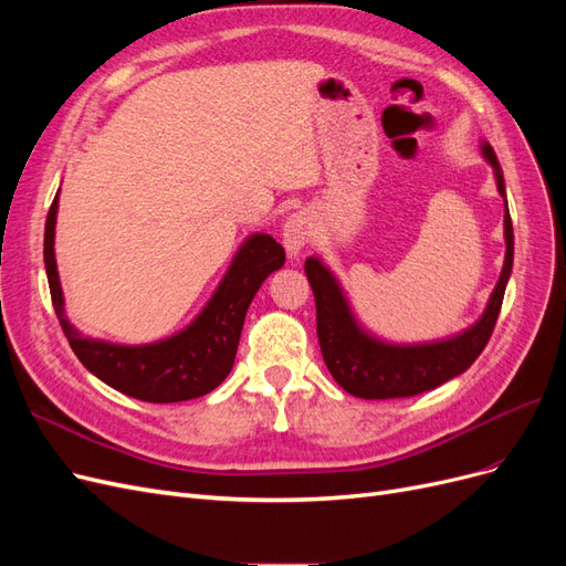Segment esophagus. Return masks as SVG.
<instances>
[{"label":"esophagus","mask_w":566,"mask_h":566,"mask_svg":"<svg viewBox=\"0 0 566 566\" xmlns=\"http://www.w3.org/2000/svg\"><path fill=\"white\" fill-rule=\"evenodd\" d=\"M314 235V221L306 212L290 214L283 224V245L290 256H300L304 245L312 241Z\"/></svg>","instance_id":"1"}]
</instances>
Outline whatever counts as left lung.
I'll use <instances>...</instances> for the list:
<instances>
[{
    "label": "left lung",
    "instance_id": "8db88e82",
    "mask_svg": "<svg viewBox=\"0 0 566 566\" xmlns=\"http://www.w3.org/2000/svg\"><path fill=\"white\" fill-rule=\"evenodd\" d=\"M482 156L493 167L495 186H499V193L505 200L507 196L503 169L486 142L482 144ZM503 229L505 262L484 314L468 331L447 339L420 342V345H391V342H385L361 328L335 273L318 256H310L304 262V271L316 300L318 345L323 361L328 366L335 382L358 399H403L434 389L455 378V375L465 373L474 364V358L484 352L495 328V321H499L503 306L505 285L512 273L515 235H512L507 200Z\"/></svg>",
    "mask_w": 566,
    "mask_h": 566
}]
</instances>
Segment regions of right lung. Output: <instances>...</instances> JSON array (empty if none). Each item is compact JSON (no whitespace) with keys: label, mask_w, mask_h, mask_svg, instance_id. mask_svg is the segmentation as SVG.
<instances>
[{"label":"right lung","mask_w":566,"mask_h":566,"mask_svg":"<svg viewBox=\"0 0 566 566\" xmlns=\"http://www.w3.org/2000/svg\"><path fill=\"white\" fill-rule=\"evenodd\" d=\"M59 193L44 227V266L61 328L82 366L108 387L139 401L175 403L198 399L227 380L248 306L269 273L285 264V250L269 233H252L238 248L229 271L202 312L172 337L150 345H115L82 335L65 316L54 235Z\"/></svg>","instance_id":"add662e5"}]
</instances>
